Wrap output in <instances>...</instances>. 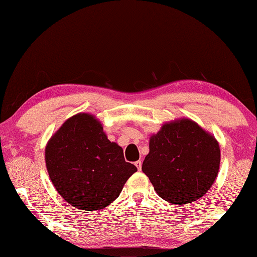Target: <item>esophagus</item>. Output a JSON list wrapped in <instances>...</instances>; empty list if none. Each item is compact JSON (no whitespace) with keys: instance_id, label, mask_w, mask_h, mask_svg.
<instances>
[{"instance_id":"34e87169","label":"esophagus","mask_w":257,"mask_h":257,"mask_svg":"<svg viewBox=\"0 0 257 257\" xmlns=\"http://www.w3.org/2000/svg\"><path fill=\"white\" fill-rule=\"evenodd\" d=\"M135 165H136V167H138L139 170L142 169V161H138V162L135 163Z\"/></svg>"}]
</instances>
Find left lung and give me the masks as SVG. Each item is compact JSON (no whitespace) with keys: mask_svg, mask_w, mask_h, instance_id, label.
Instances as JSON below:
<instances>
[{"mask_svg":"<svg viewBox=\"0 0 257 257\" xmlns=\"http://www.w3.org/2000/svg\"><path fill=\"white\" fill-rule=\"evenodd\" d=\"M219 166L218 142L197 123L182 118L163 125L152 136L142 170L159 197L185 204L206 195Z\"/></svg>","mask_w":257,"mask_h":257,"instance_id":"1","label":"left lung"}]
</instances>
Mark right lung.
<instances>
[{"mask_svg": "<svg viewBox=\"0 0 257 257\" xmlns=\"http://www.w3.org/2000/svg\"><path fill=\"white\" fill-rule=\"evenodd\" d=\"M50 180L59 195L77 209L100 210L121 193L135 172L123 150L111 143L93 115L79 113L62 124L45 151Z\"/></svg>", "mask_w": 257, "mask_h": 257, "instance_id": "obj_1", "label": "right lung"}]
</instances>
